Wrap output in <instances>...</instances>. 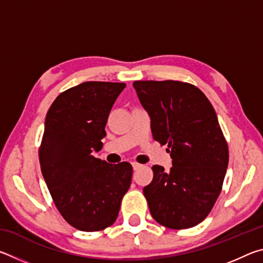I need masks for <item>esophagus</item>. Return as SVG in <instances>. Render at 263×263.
Wrapping results in <instances>:
<instances>
[{"label": "esophagus", "mask_w": 263, "mask_h": 263, "mask_svg": "<svg viewBox=\"0 0 263 263\" xmlns=\"http://www.w3.org/2000/svg\"><path fill=\"white\" fill-rule=\"evenodd\" d=\"M132 167H133V169H135V171H138V169L141 167V164L140 163H137V162H133L132 163Z\"/></svg>", "instance_id": "1"}]
</instances>
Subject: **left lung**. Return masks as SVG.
I'll list each match as a JSON object with an SVG mask.
<instances>
[{"label": "left lung", "instance_id": "8db88e82", "mask_svg": "<svg viewBox=\"0 0 263 263\" xmlns=\"http://www.w3.org/2000/svg\"><path fill=\"white\" fill-rule=\"evenodd\" d=\"M138 99L151 117L153 138L168 145L173 167H152L144 188L149 212L159 224L189 229L205 219L219 196L229 164V147L216 111L193 84L135 81Z\"/></svg>", "mask_w": 263, "mask_h": 263}]
</instances>
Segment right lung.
<instances>
[{
	"mask_svg": "<svg viewBox=\"0 0 263 263\" xmlns=\"http://www.w3.org/2000/svg\"><path fill=\"white\" fill-rule=\"evenodd\" d=\"M125 83L88 81L61 92L47 111L39 162L55 206L73 228L95 232L117 219L132 166L94 157Z\"/></svg>",
	"mask_w": 263,
	"mask_h": 263,
	"instance_id": "obj_1",
	"label": "right lung"
}]
</instances>
